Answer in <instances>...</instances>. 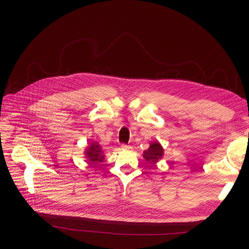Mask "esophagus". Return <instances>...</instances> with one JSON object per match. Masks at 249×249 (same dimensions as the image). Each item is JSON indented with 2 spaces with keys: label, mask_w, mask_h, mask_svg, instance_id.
<instances>
[{
  "label": "esophagus",
  "mask_w": 249,
  "mask_h": 249,
  "mask_svg": "<svg viewBox=\"0 0 249 249\" xmlns=\"http://www.w3.org/2000/svg\"><path fill=\"white\" fill-rule=\"evenodd\" d=\"M121 148H122L123 150H129V149H131V146H129V145H127V144H122V145H121Z\"/></svg>",
  "instance_id": "esophagus-1"
}]
</instances>
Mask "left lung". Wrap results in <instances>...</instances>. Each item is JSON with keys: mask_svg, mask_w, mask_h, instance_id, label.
<instances>
[{"mask_svg": "<svg viewBox=\"0 0 249 249\" xmlns=\"http://www.w3.org/2000/svg\"><path fill=\"white\" fill-rule=\"evenodd\" d=\"M162 155H163V148L159 141L151 142L149 148L143 152V158L152 164L156 163L160 160H161Z\"/></svg>", "mask_w": 249, "mask_h": 249, "instance_id": "8db88e82", "label": "left lung"}]
</instances>
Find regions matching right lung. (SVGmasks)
I'll list each match as a JSON object with an SVG mask.
<instances>
[{
  "mask_svg": "<svg viewBox=\"0 0 249 249\" xmlns=\"http://www.w3.org/2000/svg\"><path fill=\"white\" fill-rule=\"evenodd\" d=\"M85 155L90 164H97L98 162H102L105 158L101 146L96 141L89 143V146H88L85 151Z\"/></svg>",
  "mask_w": 249,
  "mask_h": 249,
  "instance_id": "obj_1",
  "label": "right lung"
}]
</instances>
